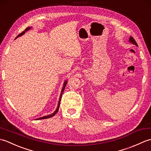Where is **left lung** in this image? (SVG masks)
I'll list each match as a JSON object with an SVG mask.
<instances>
[{"instance_id":"1","label":"left lung","mask_w":151,"mask_h":151,"mask_svg":"<svg viewBox=\"0 0 151 151\" xmlns=\"http://www.w3.org/2000/svg\"><path fill=\"white\" fill-rule=\"evenodd\" d=\"M129 41H130V43H132V44L135 45H136V46L138 47V45H137V43H136V41H135V40H134V38H133L132 36H130V38H129Z\"/></svg>"}]
</instances>
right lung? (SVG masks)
Returning <instances> with one entry per match:
<instances>
[{
	"instance_id": "right-lung-1",
	"label": "right lung",
	"mask_w": 151,
	"mask_h": 151,
	"mask_svg": "<svg viewBox=\"0 0 151 151\" xmlns=\"http://www.w3.org/2000/svg\"><path fill=\"white\" fill-rule=\"evenodd\" d=\"M31 28H32V27H28V28H27L24 32H22V33H21L20 34H19L17 37H19V36H22V35H23V34L25 33V32H27V31H28V30H30ZM17 37H16V38H17ZM67 81H65V82H64V83H63V88H62V91H61V94H60V99H59V101H58V106H57L56 110L55 111H54L52 114L48 115H45V116H43V117H42L37 118V119H36L37 120H39V119H44L50 118V117H53L54 115H55V114L57 113L58 111V110H59V107H60V104L61 99H62V94H63V91H64V89H65V86H66V85H67Z\"/></svg>"
}]
</instances>
